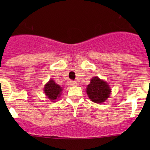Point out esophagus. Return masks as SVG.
Segmentation results:
<instances>
[{
  "mask_svg": "<svg viewBox=\"0 0 150 150\" xmlns=\"http://www.w3.org/2000/svg\"><path fill=\"white\" fill-rule=\"evenodd\" d=\"M70 85H71V86H76V85H78V83H77L76 81H70Z\"/></svg>",
  "mask_w": 150,
  "mask_h": 150,
  "instance_id": "obj_1",
  "label": "esophagus"
}]
</instances>
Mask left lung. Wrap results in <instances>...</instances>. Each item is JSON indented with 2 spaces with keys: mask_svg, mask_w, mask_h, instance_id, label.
I'll use <instances>...</instances> for the list:
<instances>
[{
  "mask_svg": "<svg viewBox=\"0 0 150 150\" xmlns=\"http://www.w3.org/2000/svg\"><path fill=\"white\" fill-rule=\"evenodd\" d=\"M110 91L108 84L97 77L92 78L86 90L91 100L98 104L104 102L110 96Z\"/></svg>",
  "mask_w": 150,
  "mask_h": 150,
  "instance_id": "8db88e82",
  "label": "left lung"
}]
</instances>
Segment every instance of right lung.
<instances>
[{
	"label": "right lung",
	"instance_id": "right-lung-1",
	"mask_svg": "<svg viewBox=\"0 0 150 150\" xmlns=\"http://www.w3.org/2000/svg\"><path fill=\"white\" fill-rule=\"evenodd\" d=\"M62 91V87L55 83L53 80H50L49 82L47 83L44 87L45 94L48 96V99L52 100V102H54V100H56L57 97H59Z\"/></svg>",
	"mask_w": 150,
	"mask_h": 150
}]
</instances>
